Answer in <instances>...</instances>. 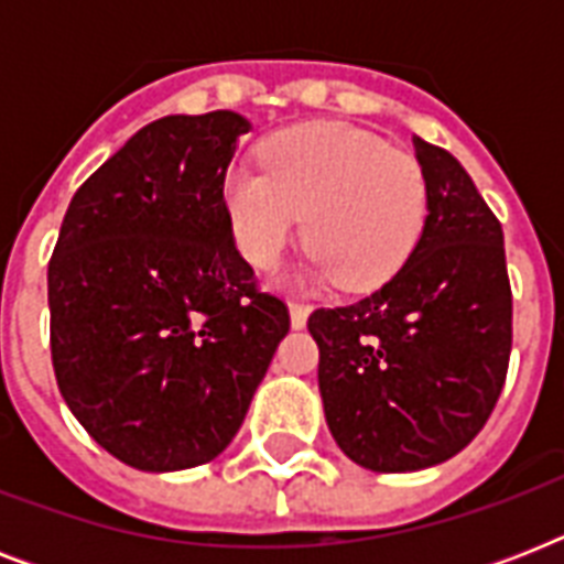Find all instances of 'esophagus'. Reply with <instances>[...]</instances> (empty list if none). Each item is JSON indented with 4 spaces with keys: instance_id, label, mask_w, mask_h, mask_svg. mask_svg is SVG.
<instances>
[{
    "instance_id": "esophagus-1",
    "label": "esophagus",
    "mask_w": 564,
    "mask_h": 564,
    "mask_svg": "<svg viewBox=\"0 0 564 564\" xmlns=\"http://www.w3.org/2000/svg\"><path fill=\"white\" fill-rule=\"evenodd\" d=\"M307 316H310L307 304H301V301H290L292 327H304V325H307Z\"/></svg>"
}]
</instances>
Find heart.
<instances>
[{
	"instance_id": "heart-1",
	"label": "heart",
	"mask_w": 564,
	"mask_h": 564,
	"mask_svg": "<svg viewBox=\"0 0 564 564\" xmlns=\"http://www.w3.org/2000/svg\"><path fill=\"white\" fill-rule=\"evenodd\" d=\"M260 169L237 166L221 204L239 254L272 272L299 237L313 248L310 283L369 292L392 281L427 225L419 161L345 122H304L265 137Z\"/></svg>"
}]
</instances>
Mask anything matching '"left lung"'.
Segmentation results:
<instances>
[{
	"label": "left lung",
	"instance_id": "obj_1",
	"mask_svg": "<svg viewBox=\"0 0 564 564\" xmlns=\"http://www.w3.org/2000/svg\"><path fill=\"white\" fill-rule=\"evenodd\" d=\"M427 225L392 281L316 310L318 392L345 456L371 471H421L489 421L512 351V290L498 216L454 154L412 140Z\"/></svg>",
	"mask_w": 564,
	"mask_h": 564
}]
</instances>
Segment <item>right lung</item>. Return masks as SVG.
<instances>
[{"instance_id":"1","label":"right lung","mask_w":564,"mask_h":564,"mask_svg":"<svg viewBox=\"0 0 564 564\" xmlns=\"http://www.w3.org/2000/svg\"><path fill=\"white\" fill-rule=\"evenodd\" d=\"M248 128L230 110L140 128L73 195L48 260L57 389L140 471L219 456L290 330L221 204Z\"/></svg>"}]
</instances>
